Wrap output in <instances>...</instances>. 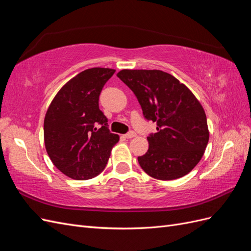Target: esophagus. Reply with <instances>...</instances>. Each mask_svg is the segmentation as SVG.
Here are the masks:
<instances>
[{
	"instance_id": "34e87169",
	"label": "esophagus",
	"mask_w": 251,
	"mask_h": 251,
	"mask_svg": "<svg viewBox=\"0 0 251 251\" xmlns=\"http://www.w3.org/2000/svg\"><path fill=\"white\" fill-rule=\"evenodd\" d=\"M135 136H136V133H135L134 131H130V132L126 133V134L125 135V137H126V138H127V139H130V138L135 137Z\"/></svg>"
}]
</instances>
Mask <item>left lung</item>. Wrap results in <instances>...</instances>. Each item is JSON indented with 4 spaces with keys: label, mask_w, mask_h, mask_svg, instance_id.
I'll return each mask as SVG.
<instances>
[{
    "label": "left lung",
    "mask_w": 251,
    "mask_h": 251,
    "mask_svg": "<svg viewBox=\"0 0 251 251\" xmlns=\"http://www.w3.org/2000/svg\"><path fill=\"white\" fill-rule=\"evenodd\" d=\"M117 76L137 97L144 118L157 124V133L148 137V151L138 157L141 169L159 180L185 176L208 143L201 103L186 86L161 70H121Z\"/></svg>",
    "instance_id": "1"
}]
</instances>
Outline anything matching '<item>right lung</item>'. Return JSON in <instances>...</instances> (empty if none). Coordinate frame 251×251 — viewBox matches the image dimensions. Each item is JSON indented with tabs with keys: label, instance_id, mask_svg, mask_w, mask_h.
<instances>
[{
	"label": "right lung",
	"instance_id": "add662e5",
	"mask_svg": "<svg viewBox=\"0 0 251 251\" xmlns=\"http://www.w3.org/2000/svg\"><path fill=\"white\" fill-rule=\"evenodd\" d=\"M115 70L92 68L58 91L44 121L47 153L56 168L76 180L91 179L105 168L118 135L109 130L98 100Z\"/></svg>",
	"mask_w": 251,
	"mask_h": 251
}]
</instances>
